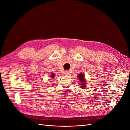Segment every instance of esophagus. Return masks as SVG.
Segmentation results:
<instances>
[{
    "label": "esophagus",
    "mask_w": 130,
    "mask_h": 130,
    "mask_svg": "<svg viewBox=\"0 0 130 130\" xmlns=\"http://www.w3.org/2000/svg\"><path fill=\"white\" fill-rule=\"evenodd\" d=\"M70 73L68 71H65L64 72V74L65 75H70Z\"/></svg>",
    "instance_id": "1"
}]
</instances>
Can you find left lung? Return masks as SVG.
Segmentation results:
<instances>
[{
	"mask_svg": "<svg viewBox=\"0 0 130 130\" xmlns=\"http://www.w3.org/2000/svg\"><path fill=\"white\" fill-rule=\"evenodd\" d=\"M78 78H79V79L80 81L81 84H80V87L81 88H85L86 87V81H85V75L83 74V73H80L77 76Z\"/></svg>",
	"mask_w": 130,
	"mask_h": 130,
	"instance_id": "left-lung-1",
	"label": "left lung"
}]
</instances>
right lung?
<instances>
[{
  "instance_id": "add662e5",
  "label": "right lung",
  "mask_w": 130,
  "mask_h": 130,
  "mask_svg": "<svg viewBox=\"0 0 130 130\" xmlns=\"http://www.w3.org/2000/svg\"><path fill=\"white\" fill-rule=\"evenodd\" d=\"M55 76V74L54 73H52L51 74V78H53Z\"/></svg>"
}]
</instances>
